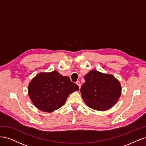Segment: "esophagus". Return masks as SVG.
<instances>
[{
	"mask_svg": "<svg viewBox=\"0 0 146 146\" xmlns=\"http://www.w3.org/2000/svg\"><path fill=\"white\" fill-rule=\"evenodd\" d=\"M76 84L78 86L79 89H80V88H81V83H80V82H79V81H77L76 82Z\"/></svg>",
	"mask_w": 146,
	"mask_h": 146,
	"instance_id": "esophagus-1",
	"label": "esophagus"
}]
</instances>
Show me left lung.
<instances>
[{
  "instance_id": "obj_1",
  "label": "left lung",
  "mask_w": 146,
  "mask_h": 146,
  "mask_svg": "<svg viewBox=\"0 0 146 146\" xmlns=\"http://www.w3.org/2000/svg\"><path fill=\"white\" fill-rule=\"evenodd\" d=\"M80 92L85 104L91 108L105 111L113 107L121 94L119 82L111 74L92 70L85 75Z\"/></svg>"
}]
</instances>
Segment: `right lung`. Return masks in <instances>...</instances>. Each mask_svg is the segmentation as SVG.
Returning a JSON list of instances; mask_svg holds the SVG:
<instances>
[{
    "instance_id": "1",
    "label": "right lung",
    "mask_w": 146,
    "mask_h": 146,
    "mask_svg": "<svg viewBox=\"0 0 146 146\" xmlns=\"http://www.w3.org/2000/svg\"><path fill=\"white\" fill-rule=\"evenodd\" d=\"M78 90L68 77L54 70L36 75L29 83L28 93L35 107L50 113L62 107L69 94Z\"/></svg>"
}]
</instances>
